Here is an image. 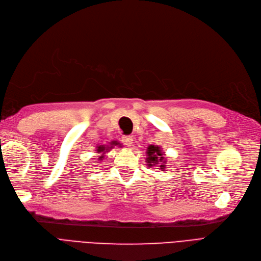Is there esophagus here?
Returning <instances> with one entry per match:
<instances>
[{"label": "esophagus", "instance_id": "obj_1", "mask_svg": "<svg viewBox=\"0 0 261 261\" xmlns=\"http://www.w3.org/2000/svg\"><path fill=\"white\" fill-rule=\"evenodd\" d=\"M122 142L125 145H127V147H130L133 143V138L130 136H124V137H122Z\"/></svg>", "mask_w": 261, "mask_h": 261}]
</instances>
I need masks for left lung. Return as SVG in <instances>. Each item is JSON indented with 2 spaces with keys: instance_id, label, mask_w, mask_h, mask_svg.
I'll use <instances>...</instances> for the list:
<instances>
[{
  "instance_id": "8db88e82",
  "label": "left lung",
  "mask_w": 261,
  "mask_h": 261,
  "mask_svg": "<svg viewBox=\"0 0 261 261\" xmlns=\"http://www.w3.org/2000/svg\"><path fill=\"white\" fill-rule=\"evenodd\" d=\"M147 154H148V158L145 162L148 163L147 165L149 167L160 165L161 169L165 168L166 165H164V164H166V161L163 158V152L159 145H154V144L149 145V148L147 150Z\"/></svg>"
}]
</instances>
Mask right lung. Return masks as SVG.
I'll list each match as a JSON object with an SVG mask.
<instances>
[{
	"instance_id": "right-lung-1",
	"label": "right lung",
	"mask_w": 261,
	"mask_h": 261,
	"mask_svg": "<svg viewBox=\"0 0 261 261\" xmlns=\"http://www.w3.org/2000/svg\"><path fill=\"white\" fill-rule=\"evenodd\" d=\"M114 145H121V144L118 141H111L109 145H99V147H97V149H96L97 153L100 154L98 161H102L103 159H105V154L107 152H109L114 147Z\"/></svg>"
}]
</instances>
